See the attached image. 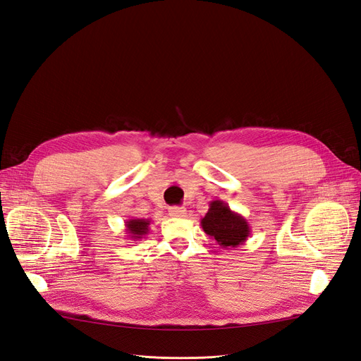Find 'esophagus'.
<instances>
[{
    "label": "esophagus",
    "instance_id": "obj_1",
    "mask_svg": "<svg viewBox=\"0 0 361 361\" xmlns=\"http://www.w3.org/2000/svg\"><path fill=\"white\" fill-rule=\"evenodd\" d=\"M169 214L171 216H185V214H187V209H185L183 206H173L169 209Z\"/></svg>",
    "mask_w": 361,
    "mask_h": 361
}]
</instances>
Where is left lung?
I'll list each match as a JSON object with an SVG mask.
<instances>
[{"mask_svg":"<svg viewBox=\"0 0 361 361\" xmlns=\"http://www.w3.org/2000/svg\"><path fill=\"white\" fill-rule=\"evenodd\" d=\"M200 223L203 232L215 239L221 248H236L243 245L251 231L245 218L232 211L223 200H212Z\"/></svg>","mask_w":361,"mask_h":361,"instance_id":"1","label":"left lung"}]
</instances>
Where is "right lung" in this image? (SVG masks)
Returning a JSON list of instances; mask_svg holds the SVG:
<instances>
[{"label":"right lung","instance_id":"right-lung-1","mask_svg":"<svg viewBox=\"0 0 361 361\" xmlns=\"http://www.w3.org/2000/svg\"><path fill=\"white\" fill-rule=\"evenodd\" d=\"M149 226L150 220H145V218H129L125 223V232L133 241H138V239L145 238L149 233Z\"/></svg>","mask_w":361,"mask_h":361}]
</instances>
